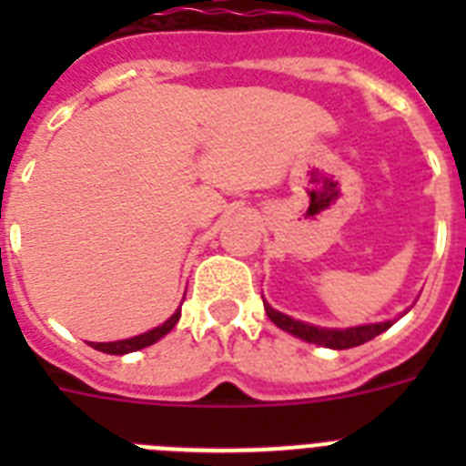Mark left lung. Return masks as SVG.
<instances>
[{
    "instance_id": "1",
    "label": "left lung",
    "mask_w": 466,
    "mask_h": 466,
    "mask_svg": "<svg viewBox=\"0 0 466 466\" xmlns=\"http://www.w3.org/2000/svg\"><path fill=\"white\" fill-rule=\"evenodd\" d=\"M263 308H266V315L270 317V322L278 324L282 331L294 333L296 339L306 340V343L324 345V348L331 350H348L357 348V345H364L366 340L376 339L382 331L392 327L394 322H376V324H361V327H350V329H322V327H312V324L299 322L294 317L282 315L279 310L270 308L266 300H263Z\"/></svg>"
}]
</instances>
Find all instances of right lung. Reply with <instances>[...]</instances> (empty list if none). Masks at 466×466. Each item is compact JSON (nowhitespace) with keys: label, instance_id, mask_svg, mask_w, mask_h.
Wrapping results in <instances>:
<instances>
[{"label":"right lung","instance_id":"1","mask_svg":"<svg viewBox=\"0 0 466 466\" xmlns=\"http://www.w3.org/2000/svg\"><path fill=\"white\" fill-rule=\"evenodd\" d=\"M179 317H182V310H177L175 315L163 322L160 327L151 329L147 333H139L135 339H126V340H114V343H90L95 350H100V352H106V355H127V352H137L142 348H149L154 345L156 340H160L166 333H170L175 329V324L179 322Z\"/></svg>","mask_w":466,"mask_h":466}]
</instances>
